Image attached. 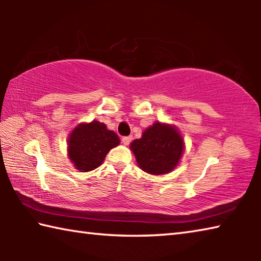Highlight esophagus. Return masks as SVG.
I'll use <instances>...</instances> for the list:
<instances>
[{
  "instance_id": "esophagus-1",
  "label": "esophagus",
  "mask_w": 261,
  "mask_h": 261,
  "mask_svg": "<svg viewBox=\"0 0 261 261\" xmlns=\"http://www.w3.org/2000/svg\"><path fill=\"white\" fill-rule=\"evenodd\" d=\"M132 140V137L131 136H125V137H122V143L124 145H129Z\"/></svg>"
}]
</instances>
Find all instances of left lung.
Wrapping results in <instances>:
<instances>
[{
	"label": "left lung",
	"instance_id": "left-lung-1",
	"mask_svg": "<svg viewBox=\"0 0 261 261\" xmlns=\"http://www.w3.org/2000/svg\"><path fill=\"white\" fill-rule=\"evenodd\" d=\"M138 166L152 175L169 173L177 166L183 153V139L174 126L154 123L140 139L131 143Z\"/></svg>",
	"mask_w": 261,
	"mask_h": 261
}]
</instances>
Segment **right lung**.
Returning a JSON list of instances; mask_svg holds the SVG:
<instances>
[{"mask_svg":"<svg viewBox=\"0 0 261 261\" xmlns=\"http://www.w3.org/2000/svg\"><path fill=\"white\" fill-rule=\"evenodd\" d=\"M69 143V158L81 171H90L101 166L107 153L120 144L114 131L107 130L103 123L93 121L79 124L74 129Z\"/></svg>","mask_w":261,"mask_h":261,"instance_id":"obj_1","label":"right lung"}]
</instances>
